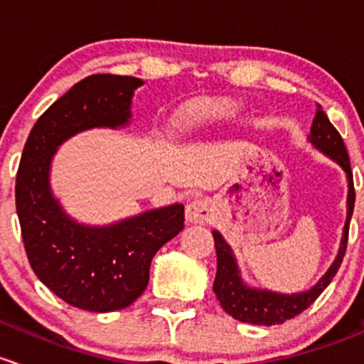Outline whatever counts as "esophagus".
<instances>
[{
	"label": "esophagus",
	"mask_w": 364,
	"mask_h": 364,
	"mask_svg": "<svg viewBox=\"0 0 364 364\" xmlns=\"http://www.w3.org/2000/svg\"><path fill=\"white\" fill-rule=\"evenodd\" d=\"M213 219V205L212 201L203 200L191 201L186 207V220L191 224H207Z\"/></svg>",
	"instance_id": "34e87169"
}]
</instances>
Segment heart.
Wrapping results in <instances>:
<instances>
[{"label":"heart","instance_id":"b5f03b06","mask_svg":"<svg viewBox=\"0 0 364 364\" xmlns=\"http://www.w3.org/2000/svg\"><path fill=\"white\" fill-rule=\"evenodd\" d=\"M240 115V107L233 101H223L215 103L207 110V117L210 121H235Z\"/></svg>","mask_w":364,"mask_h":364}]
</instances>
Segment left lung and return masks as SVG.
I'll list each match as a JSON object with an SVG mask.
<instances>
[{
  "instance_id": "left-lung-1",
  "label": "left lung",
  "mask_w": 364,
  "mask_h": 364,
  "mask_svg": "<svg viewBox=\"0 0 364 364\" xmlns=\"http://www.w3.org/2000/svg\"><path fill=\"white\" fill-rule=\"evenodd\" d=\"M306 140H309V144L316 151H319L321 154L329 157L333 163H336L346 171L347 189H349L347 191V217L346 224H343V233L342 240H340L338 254L333 259L328 272L310 289L291 294L277 293V291L259 289V287H252L250 284H247L242 279V272L238 268L233 249H231L230 243L224 240L219 231L213 230L212 235L217 252V275L215 280H213V293H215L224 312L230 314L237 321L257 326H273L282 324L287 319H293V317L301 314L305 309H309L319 298V294L329 286V282L336 275V272H338L340 264L343 261L347 238H349V223L355 201L349 154H347V149L343 145L342 136L335 129V126L329 122L328 115L322 112L321 107L317 108L316 119H314L312 127H310V134L306 136Z\"/></svg>"
}]
</instances>
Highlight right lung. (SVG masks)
Returning a JSON list of instances; mask_svg holds the SVG:
<instances>
[{"instance_id": "add662e5", "label": "right lung", "mask_w": 364, "mask_h": 364, "mask_svg": "<svg viewBox=\"0 0 364 364\" xmlns=\"http://www.w3.org/2000/svg\"><path fill=\"white\" fill-rule=\"evenodd\" d=\"M144 80L91 75L52 103L29 133L15 182V207L33 272L71 306L114 312L149 284L157 250L183 230V205L147 210L105 226L78 223L50 186L58 149L82 131L129 126L133 95Z\"/></svg>"}]
</instances>
